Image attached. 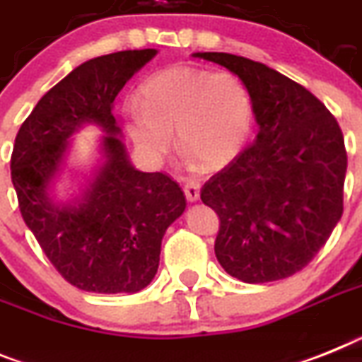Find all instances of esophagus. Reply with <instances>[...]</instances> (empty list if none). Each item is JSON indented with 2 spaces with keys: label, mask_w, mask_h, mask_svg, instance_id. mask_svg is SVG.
<instances>
[{
  "label": "esophagus",
  "mask_w": 362,
  "mask_h": 362,
  "mask_svg": "<svg viewBox=\"0 0 362 362\" xmlns=\"http://www.w3.org/2000/svg\"><path fill=\"white\" fill-rule=\"evenodd\" d=\"M199 188H202V185L197 183L196 179H187V181H185L183 190L188 202H196L197 197H199Z\"/></svg>",
  "instance_id": "34e87169"
}]
</instances>
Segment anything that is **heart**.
Masks as SVG:
<instances>
[{
    "mask_svg": "<svg viewBox=\"0 0 362 362\" xmlns=\"http://www.w3.org/2000/svg\"><path fill=\"white\" fill-rule=\"evenodd\" d=\"M139 97L124 102V120L134 143L160 160L177 141L206 168H219L243 150L252 128V98L230 71L177 66L148 78Z\"/></svg>",
    "mask_w": 362,
    "mask_h": 362,
    "instance_id": "1",
    "label": "heart"
}]
</instances>
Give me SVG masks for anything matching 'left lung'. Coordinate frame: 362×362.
<instances>
[{"mask_svg":"<svg viewBox=\"0 0 362 362\" xmlns=\"http://www.w3.org/2000/svg\"><path fill=\"white\" fill-rule=\"evenodd\" d=\"M194 57L243 80L258 135L202 188L219 218L216 258L230 276L264 284L310 265L342 216L348 156L335 117L295 80L228 52Z\"/></svg>","mask_w":362,"mask_h":362,"instance_id":"left-lung-1","label":"left lung"}]
</instances>
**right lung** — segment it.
I'll use <instances>...</instances> for the list:
<instances>
[{
	"label": "right lung",
	"instance_id": "right-lung-1",
	"mask_svg": "<svg viewBox=\"0 0 362 362\" xmlns=\"http://www.w3.org/2000/svg\"><path fill=\"white\" fill-rule=\"evenodd\" d=\"M156 49L119 51L84 62L49 89L23 120L11 156L18 205L52 267L89 293H137L159 267L160 240L183 214L187 199L163 172L129 165L113 100ZM95 122L105 138L107 165L78 206H58L47 190L59 168L66 139Z\"/></svg>",
	"mask_w": 362,
	"mask_h": 362
}]
</instances>
